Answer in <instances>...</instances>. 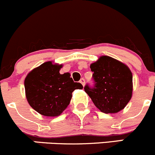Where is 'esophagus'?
Masks as SVG:
<instances>
[{
  "label": "esophagus",
  "instance_id": "esophagus-1",
  "mask_svg": "<svg viewBox=\"0 0 155 155\" xmlns=\"http://www.w3.org/2000/svg\"><path fill=\"white\" fill-rule=\"evenodd\" d=\"M79 82H80V83L82 84V85L84 86V85H85V79H84L83 78H82V79H80V81H79Z\"/></svg>",
  "mask_w": 155,
  "mask_h": 155
}]
</instances>
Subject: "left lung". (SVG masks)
Instances as JSON below:
<instances>
[{"mask_svg": "<svg viewBox=\"0 0 155 155\" xmlns=\"http://www.w3.org/2000/svg\"><path fill=\"white\" fill-rule=\"evenodd\" d=\"M94 86L84 87L97 109L104 114H116L124 109L133 95V74L124 63L101 56L90 65Z\"/></svg>", "mask_w": 155, "mask_h": 155, "instance_id": "8db88e82", "label": "left lung"}]
</instances>
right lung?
I'll use <instances>...</instances> for the list:
<instances>
[{"instance_id": "add662e5", "label": "right lung", "mask_w": 155, "mask_h": 155, "mask_svg": "<svg viewBox=\"0 0 155 155\" xmlns=\"http://www.w3.org/2000/svg\"><path fill=\"white\" fill-rule=\"evenodd\" d=\"M62 64L44 63L28 73L24 81L25 97L30 106L46 117H58L67 107L75 89L82 85L74 82L69 73H60Z\"/></svg>"}]
</instances>
